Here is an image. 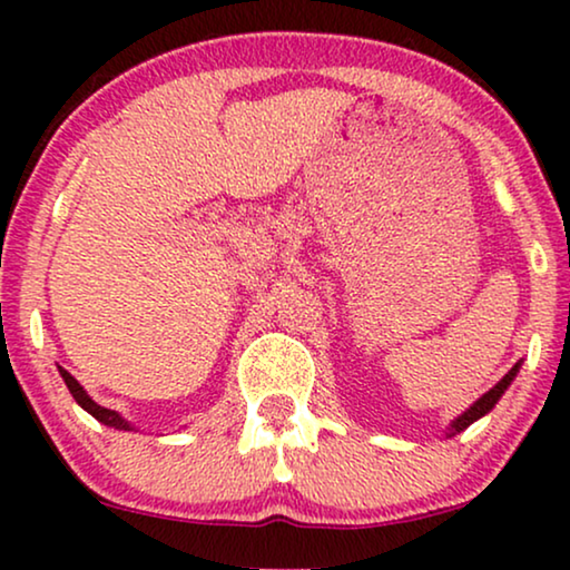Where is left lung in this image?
Instances as JSON below:
<instances>
[{
	"instance_id": "1",
	"label": "left lung",
	"mask_w": 570,
	"mask_h": 570,
	"mask_svg": "<svg viewBox=\"0 0 570 570\" xmlns=\"http://www.w3.org/2000/svg\"><path fill=\"white\" fill-rule=\"evenodd\" d=\"M517 371H519V363L513 365V368H511L509 373H505V376H503L501 381H498V384H495L493 389H490L488 394H482L480 400L474 402L472 407L466 410L462 417H456V420H454V425H451V431H454V433H462L466 425H472L474 420H480L482 415H485V412L493 410V407H495V402L501 400V394L505 392V389H509V384H511V381H513V376H517ZM454 433H451V435H454Z\"/></svg>"
}]
</instances>
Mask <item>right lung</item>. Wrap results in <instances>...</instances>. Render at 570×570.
Segmentation results:
<instances>
[{"mask_svg": "<svg viewBox=\"0 0 570 570\" xmlns=\"http://www.w3.org/2000/svg\"><path fill=\"white\" fill-rule=\"evenodd\" d=\"M59 373H61V379H65V384H67V389H69V394L75 396V402L80 404L82 410H88L92 417L96 420H100V423L104 425H108V428H116V431H131V425L127 423V420H124L119 412H114V410H106V407H100V404H96L88 396V392H85V389L77 384V379L72 376V373H67L65 368H59Z\"/></svg>", "mask_w": 570, "mask_h": 570, "instance_id": "right-lung-1", "label": "right lung"}]
</instances>
